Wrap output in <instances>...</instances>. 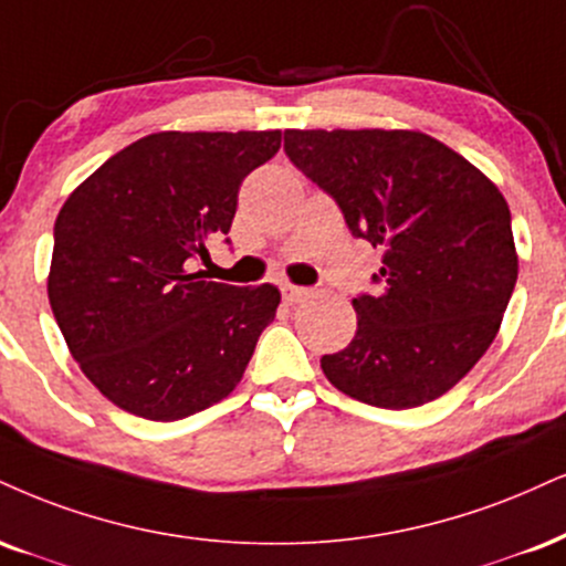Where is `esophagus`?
I'll return each instance as SVG.
<instances>
[{"label": "esophagus", "mask_w": 566, "mask_h": 566, "mask_svg": "<svg viewBox=\"0 0 566 566\" xmlns=\"http://www.w3.org/2000/svg\"><path fill=\"white\" fill-rule=\"evenodd\" d=\"M282 297L284 303H297L303 301V297H308V290L297 287V284H282Z\"/></svg>", "instance_id": "1"}]
</instances>
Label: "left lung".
<instances>
[{
  "label": "left lung",
  "instance_id": "obj_1",
  "mask_svg": "<svg viewBox=\"0 0 566 566\" xmlns=\"http://www.w3.org/2000/svg\"><path fill=\"white\" fill-rule=\"evenodd\" d=\"M297 171L385 248L356 337L322 358L337 390L390 411L440 398L485 356L516 284L512 213L485 174L421 132H284Z\"/></svg>",
  "mask_w": 566,
  "mask_h": 566
}]
</instances>
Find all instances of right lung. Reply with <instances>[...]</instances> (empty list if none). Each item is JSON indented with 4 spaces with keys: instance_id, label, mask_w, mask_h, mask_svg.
Returning <instances> with one entry per match:
<instances>
[{
    "instance_id": "add662e5",
    "label": "right lung",
    "mask_w": 566,
    "mask_h": 566,
    "mask_svg": "<svg viewBox=\"0 0 566 566\" xmlns=\"http://www.w3.org/2000/svg\"><path fill=\"white\" fill-rule=\"evenodd\" d=\"M279 145L282 132L149 134L65 200L50 305L81 371L124 411L176 421L240 385L282 297L192 265L229 234L240 184Z\"/></svg>"
}]
</instances>
